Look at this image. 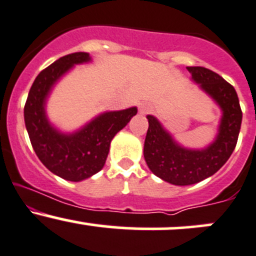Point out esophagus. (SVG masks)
<instances>
[{
	"label": "esophagus",
	"mask_w": 256,
	"mask_h": 256,
	"mask_svg": "<svg viewBox=\"0 0 256 256\" xmlns=\"http://www.w3.org/2000/svg\"><path fill=\"white\" fill-rule=\"evenodd\" d=\"M150 110H152V106H150V104L147 103L140 104V112H141V114H147V112H150Z\"/></svg>",
	"instance_id": "obj_1"
}]
</instances>
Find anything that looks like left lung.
<instances>
[{"label":"left lung","instance_id":"left-lung-1","mask_svg":"<svg viewBox=\"0 0 256 256\" xmlns=\"http://www.w3.org/2000/svg\"><path fill=\"white\" fill-rule=\"evenodd\" d=\"M192 80L218 103L223 112L216 141L202 150L180 147L148 115V130L144 140V156L153 174L174 185H192L214 176L228 160L238 141L242 125V109L232 84L216 72L200 66L186 67Z\"/></svg>","mask_w":256,"mask_h":256}]
</instances>
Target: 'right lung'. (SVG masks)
Returning <instances> with one entry per match:
<instances>
[{
  "instance_id": "right-lung-1",
  "label": "right lung",
  "mask_w": 256,
  "mask_h": 256,
  "mask_svg": "<svg viewBox=\"0 0 256 256\" xmlns=\"http://www.w3.org/2000/svg\"><path fill=\"white\" fill-rule=\"evenodd\" d=\"M90 60L87 52L68 54L56 60L38 74L24 106L26 128L38 158L50 172L70 182L87 179L103 168L112 137L137 112L136 108L104 112L71 135L51 128L44 109L51 87L74 64Z\"/></svg>"
}]
</instances>
